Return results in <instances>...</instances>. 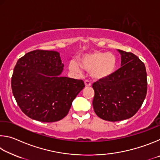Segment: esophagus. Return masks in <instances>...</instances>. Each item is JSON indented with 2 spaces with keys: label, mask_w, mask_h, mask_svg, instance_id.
<instances>
[{
  "label": "esophagus",
  "mask_w": 160,
  "mask_h": 160,
  "mask_svg": "<svg viewBox=\"0 0 160 160\" xmlns=\"http://www.w3.org/2000/svg\"><path fill=\"white\" fill-rule=\"evenodd\" d=\"M85 87H90L92 85V83L89 80H85Z\"/></svg>",
  "instance_id": "obj_1"
}]
</instances>
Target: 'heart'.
Listing matches in <instances>:
<instances>
[{
    "mask_svg": "<svg viewBox=\"0 0 160 160\" xmlns=\"http://www.w3.org/2000/svg\"><path fill=\"white\" fill-rule=\"evenodd\" d=\"M79 64L71 61L69 65L70 70L76 73H82V69L91 72L95 79H104L115 72L117 60L113 53L107 52H94L86 53L78 59Z\"/></svg>",
    "mask_w": 160,
    "mask_h": 160,
    "instance_id": "b5f03b06",
    "label": "heart"
}]
</instances>
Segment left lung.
<instances>
[{"mask_svg":"<svg viewBox=\"0 0 160 160\" xmlns=\"http://www.w3.org/2000/svg\"><path fill=\"white\" fill-rule=\"evenodd\" d=\"M118 51L121 67L92 85L94 112L99 118L113 122L133 116L141 107L148 90L144 63L131 52Z\"/></svg>","mask_w":160,"mask_h":160,"instance_id":"8db88e82","label":"left lung"}]
</instances>
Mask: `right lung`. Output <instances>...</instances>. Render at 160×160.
<instances>
[{"mask_svg":"<svg viewBox=\"0 0 160 160\" xmlns=\"http://www.w3.org/2000/svg\"><path fill=\"white\" fill-rule=\"evenodd\" d=\"M63 68L60 54L54 51L34 50L18 61L11 78L12 91L19 107L28 117L55 122L68 113L85 83L61 77Z\"/></svg>","mask_w":160,"mask_h":160,"instance_id":"1","label":"right lung"}]
</instances>
